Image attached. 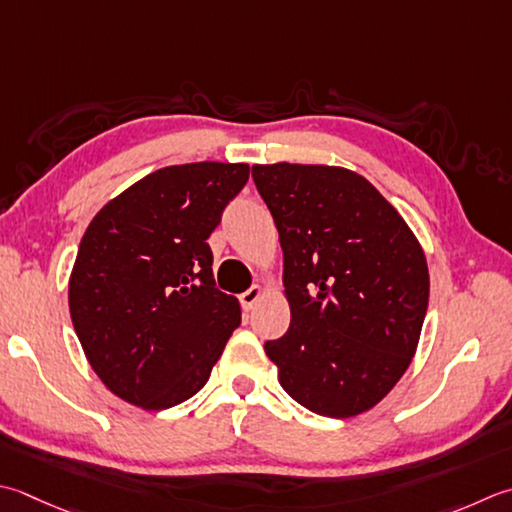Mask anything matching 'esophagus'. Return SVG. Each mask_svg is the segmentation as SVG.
Masks as SVG:
<instances>
[{"label":"esophagus","mask_w":512,"mask_h":512,"mask_svg":"<svg viewBox=\"0 0 512 512\" xmlns=\"http://www.w3.org/2000/svg\"><path fill=\"white\" fill-rule=\"evenodd\" d=\"M262 297H264V288L259 286V284H255V286H250L246 293L239 295V302H242L244 310H253Z\"/></svg>","instance_id":"1"}]
</instances>
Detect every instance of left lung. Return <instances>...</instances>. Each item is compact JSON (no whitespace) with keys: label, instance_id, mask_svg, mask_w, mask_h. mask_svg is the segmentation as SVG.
<instances>
[{"label":"left lung","instance_id":"1","mask_svg":"<svg viewBox=\"0 0 512 512\" xmlns=\"http://www.w3.org/2000/svg\"><path fill=\"white\" fill-rule=\"evenodd\" d=\"M284 250L290 326L264 350L279 384L324 417H355L402 379L428 308L424 250L382 193L348 168L257 164Z\"/></svg>","mask_w":512,"mask_h":512}]
</instances>
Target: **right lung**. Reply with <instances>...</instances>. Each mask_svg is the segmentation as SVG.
<instances>
[{
  "label": "right lung",
  "mask_w": 512,
  "mask_h": 512,
  "mask_svg": "<svg viewBox=\"0 0 512 512\" xmlns=\"http://www.w3.org/2000/svg\"><path fill=\"white\" fill-rule=\"evenodd\" d=\"M248 164L166 166L88 224L68 306L88 364L110 393L164 410L208 382L242 310L215 288L206 239L248 182Z\"/></svg>",
  "instance_id": "add662e5"
}]
</instances>
